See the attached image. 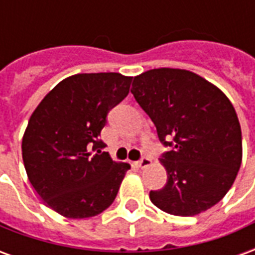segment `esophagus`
<instances>
[{
  "label": "esophagus",
  "instance_id": "esophagus-1",
  "mask_svg": "<svg viewBox=\"0 0 255 255\" xmlns=\"http://www.w3.org/2000/svg\"><path fill=\"white\" fill-rule=\"evenodd\" d=\"M150 164H151V160H150L149 157H142V158L138 161L139 168H146V166H149Z\"/></svg>",
  "mask_w": 255,
  "mask_h": 255
}]
</instances>
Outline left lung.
Segmentation results:
<instances>
[{
  "mask_svg": "<svg viewBox=\"0 0 255 255\" xmlns=\"http://www.w3.org/2000/svg\"><path fill=\"white\" fill-rule=\"evenodd\" d=\"M131 93L168 147L161 155L168 180L150 191L151 202L183 217L220 202L242 162L241 124L224 93L197 73L173 68L135 76Z\"/></svg>",
  "mask_w": 255,
  "mask_h": 255,
  "instance_id": "8db88e82",
  "label": "left lung"
}]
</instances>
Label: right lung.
<instances>
[{
  "label": "right lung",
  "instance_id": "right-lung-1",
  "mask_svg": "<svg viewBox=\"0 0 255 255\" xmlns=\"http://www.w3.org/2000/svg\"><path fill=\"white\" fill-rule=\"evenodd\" d=\"M132 78L116 72L64 79L38 105L23 136L25 172L49 208L87 219L111 206L128 164H117L100 139L108 113L129 93Z\"/></svg>",
  "mask_w": 255,
  "mask_h": 255
}]
</instances>
